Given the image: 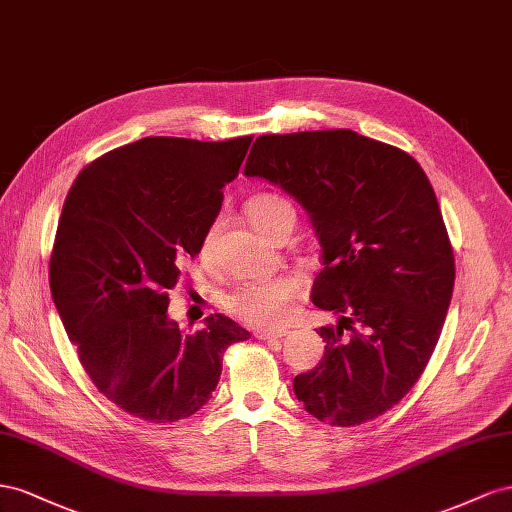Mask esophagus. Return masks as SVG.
<instances>
[{
    "label": "esophagus",
    "instance_id": "34e87169",
    "mask_svg": "<svg viewBox=\"0 0 512 512\" xmlns=\"http://www.w3.org/2000/svg\"><path fill=\"white\" fill-rule=\"evenodd\" d=\"M287 334V330H255V337L261 341H276L283 339Z\"/></svg>",
    "mask_w": 512,
    "mask_h": 512
}]
</instances>
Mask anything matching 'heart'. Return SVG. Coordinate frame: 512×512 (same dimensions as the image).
Masks as SVG:
<instances>
[{
  "label": "heart",
  "mask_w": 512,
  "mask_h": 512,
  "mask_svg": "<svg viewBox=\"0 0 512 512\" xmlns=\"http://www.w3.org/2000/svg\"><path fill=\"white\" fill-rule=\"evenodd\" d=\"M246 212L264 236H272V231L281 225L283 218H296L291 201L279 193H259L251 197L246 203ZM214 231L216 227H210L203 236V253L212 246ZM298 289V279L289 274L259 276V279L244 281L240 287L233 289L225 304L229 313L240 317L246 324L272 328L279 326L287 317Z\"/></svg>",
  "instance_id": "obj_1"
}]
</instances>
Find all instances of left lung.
Returning a JSON list of instances; mask_svg holds the SVG:
<instances>
[{
	"instance_id": "1",
	"label": "left lung",
	"mask_w": 512,
	"mask_h": 512,
	"mask_svg": "<svg viewBox=\"0 0 512 512\" xmlns=\"http://www.w3.org/2000/svg\"><path fill=\"white\" fill-rule=\"evenodd\" d=\"M246 178L283 188L309 212L324 270L313 304L324 360L296 375L304 410L356 427L397 405L425 371L455 287V259L429 178L416 160L354 130L255 139Z\"/></svg>"
}]
</instances>
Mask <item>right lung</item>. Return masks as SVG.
<instances>
[{"label":"right lung","mask_w":512,"mask_h":512,"mask_svg":"<svg viewBox=\"0 0 512 512\" xmlns=\"http://www.w3.org/2000/svg\"><path fill=\"white\" fill-rule=\"evenodd\" d=\"M251 137H145L87 165L64 201L51 296L96 388L150 422L193 416L212 397L223 352L251 339L214 313L182 332L167 313L180 264L221 212Z\"/></svg>","instance_id":"obj_1"}]
</instances>
